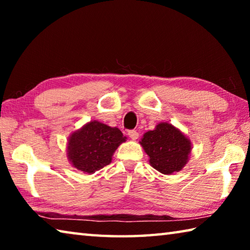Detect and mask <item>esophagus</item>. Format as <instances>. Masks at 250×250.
I'll return each instance as SVG.
<instances>
[{"mask_svg": "<svg viewBox=\"0 0 250 250\" xmlns=\"http://www.w3.org/2000/svg\"><path fill=\"white\" fill-rule=\"evenodd\" d=\"M128 134H129L131 140H137V139L139 138V132H138V131H135V130H130Z\"/></svg>", "mask_w": 250, "mask_h": 250, "instance_id": "obj_1", "label": "esophagus"}]
</instances>
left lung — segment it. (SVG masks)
<instances>
[{
	"label": "left lung",
	"mask_w": 250,
	"mask_h": 250,
	"mask_svg": "<svg viewBox=\"0 0 250 250\" xmlns=\"http://www.w3.org/2000/svg\"><path fill=\"white\" fill-rule=\"evenodd\" d=\"M140 145L149 155L151 167L166 175L180 172L192 150L189 139L168 122H160L154 130L146 132Z\"/></svg>",
	"instance_id": "8db88e82"
}]
</instances>
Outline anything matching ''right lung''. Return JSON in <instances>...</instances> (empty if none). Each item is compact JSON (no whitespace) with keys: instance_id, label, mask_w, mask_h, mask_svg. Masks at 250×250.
Listing matches in <instances>:
<instances>
[{"instance_id":"obj_1","label":"right lung","mask_w":250,"mask_h":250,"mask_svg":"<svg viewBox=\"0 0 250 250\" xmlns=\"http://www.w3.org/2000/svg\"><path fill=\"white\" fill-rule=\"evenodd\" d=\"M125 140L116 126L92 120L70 134L67 158L77 170L92 174L111 162L115 151Z\"/></svg>"}]
</instances>
